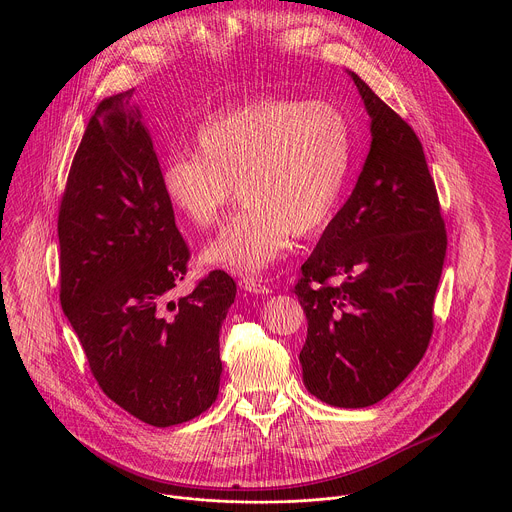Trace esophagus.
Listing matches in <instances>:
<instances>
[{"instance_id": "1", "label": "esophagus", "mask_w": 512, "mask_h": 512, "mask_svg": "<svg viewBox=\"0 0 512 512\" xmlns=\"http://www.w3.org/2000/svg\"><path fill=\"white\" fill-rule=\"evenodd\" d=\"M239 285H241V289L251 291V294H257V296H265V294H269V291H271V287L265 285V283H263L261 279H257V277H243V279L239 281Z\"/></svg>"}]
</instances>
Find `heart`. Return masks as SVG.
Returning a JSON list of instances; mask_svg holds the SVG:
<instances>
[{"instance_id": "heart-1", "label": "heart", "mask_w": 512, "mask_h": 512, "mask_svg": "<svg viewBox=\"0 0 512 512\" xmlns=\"http://www.w3.org/2000/svg\"><path fill=\"white\" fill-rule=\"evenodd\" d=\"M196 154H174L162 168L168 202L198 229H212L233 200L241 212L204 249V261L253 275L275 263L291 235L310 237L342 196L352 131L330 101L263 97L208 117Z\"/></svg>"}]
</instances>
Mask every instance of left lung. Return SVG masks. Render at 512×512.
Here are the masks:
<instances>
[{
    "mask_svg": "<svg viewBox=\"0 0 512 512\" xmlns=\"http://www.w3.org/2000/svg\"><path fill=\"white\" fill-rule=\"evenodd\" d=\"M371 152L294 287L308 338L304 383L320 401L358 409L385 399L423 358L448 235L421 141L358 75Z\"/></svg>",
    "mask_w": 512,
    "mask_h": 512,
    "instance_id": "8db88e82",
    "label": "left lung"
}]
</instances>
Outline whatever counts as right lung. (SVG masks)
Returning a JSON list of instances; mask_svg holds the SVG:
<instances>
[{
  "instance_id": "right-lung-1",
  "label": "right lung",
  "mask_w": 512,
  "mask_h": 512,
  "mask_svg": "<svg viewBox=\"0 0 512 512\" xmlns=\"http://www.w3.org/2000/svg\"><path fill=\"white\" fill-rule=\"evenodd\" d=\"M131 95L99 103L72 160L58 210L60 306L103 393L139 421L170 427L216 401L218 332L237 283L214 269L170 298L190 249Z\"/></svg>"
}]
</instances>
